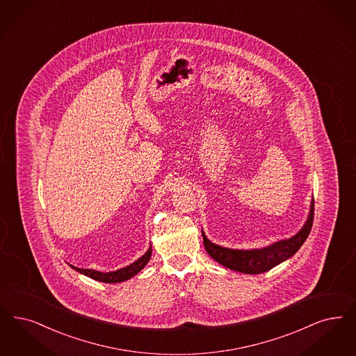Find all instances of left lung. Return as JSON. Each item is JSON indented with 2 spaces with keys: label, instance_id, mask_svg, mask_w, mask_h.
Returning <instances> with one entry per match:
<instances>
[{
  "label": "left lung",
  "instance_id": "obj_1",
  "mask_svg": "<svg viewBox=\"0 0 356 356\" xmlns=\"http://www.w3.org/2000/svg\"><path fill=\"white\" fill-rule=\"evenodd\" d=\"M314 221V201L312 202L310 214L305 224V227L298 233L284 241L275 242L264 249H253V250H234L218 246L209 241L202 232V241L205 250L209 256L221 264L222 266L230 270L240 271L245 274H261L270 270L278 264L284 262V259L290 258L298 252L299 248L306 241L310 234Z\"/></svg>",
  "mask_w": 356,
  "mask_h": 356
}]
</instances>
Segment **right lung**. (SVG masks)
I'll use <instances>...</instances> for the list:
<instances>
[{"label": "right lung", "instance_id": "1", "mask_svg": "<svg viewBox=\"0 0 356 356\" xmlns=\"http://www.w3.org/2000/svg\"><path fill=\"white\" fill-rule=\"evenodd\" d=\"M152 254V249L149 248L147 250V253L139 258L138 261H135L134 264H131L129 266H126L120 270L111 271V273H100V271L91 270V269H81V268H74L75 270L85 274L87 277L95 280V281H100V282H104V284H116V282H123V281H127L129 278H132L135 274H138L139 271L142 270L143 268L148 264L149 258Z\"/></svg>", "mask_w": 356, "mask_h": 356}]
</instances>
